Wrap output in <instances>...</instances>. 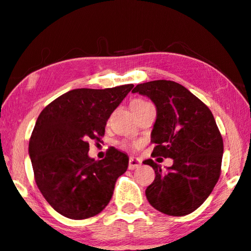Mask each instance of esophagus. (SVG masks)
Instances as JSON below:
<instances>
[{
	"instance_id": "obj_1",
	"label": "esophagus",
	"mask_w": 251,
	"mask_h": 251,
	"mask_svg": "<svg viewBox=\"0 0 251 251\" xmlns=\"http://www.w3.org/2000/svg\"><path fill=\"white\" fill-rule=\"evenodd\" d=\"M140 161L136 157H130L129 159V165H128V169L129 170H134V169H138L140 166Z\"/></svg>"
}]
</instances>
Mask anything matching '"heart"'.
I'll use <instances>...</instances> for the list:
<instances>
[{
	"mask_svg": "<svg viewBox=\"0 0 251 251\" xmlns=\"http://www.w3.org/2000/svg\"><path fill=\"white\" fill-rule=\"evenodd\" d=\"M140 103H148V101L143 100H134L132 104H140Z\"/></svg>",
	"mask_w": 251,
	"mask_h": 251,
	"instance_id": "heart-1",
	"label": "heart"
}]
</instances>
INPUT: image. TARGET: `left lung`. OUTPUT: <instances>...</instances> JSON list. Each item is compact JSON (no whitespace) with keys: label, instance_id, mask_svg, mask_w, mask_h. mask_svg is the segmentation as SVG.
Instances as JSON below:
<instances>
[{"label":"left lung","instance_id":"8db88e82","mask_svg":"<svg viewBox=\"0 0 251 251\" xmlns=\"http://www.w3.org/2000/svg\"><path fill=\"white\" fill-rule=\"evenodd\" d=\"M132 93L150 97L156 105L151 156L173 159L165 171L152 159L144 162L155 171L147 201L161 213L188 215L206 201L221 176L223 139L215 119L207 105L177 82L139 83Z\"/></svg>","mask_w":251,"mask_h":251}]
</instances>
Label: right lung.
Wrapping results in <instances>:
<instances>
[{
  "mask_svg": "<svg viewBox=\"0 0 251 251\" xmlns=\"http://www.w3.org/2000/svg\"><path fill=\"white\" fill-rule=\"evenodd\" d=\"M132 83L63 94L41 112L29 140L36 184L46 201L68 219L85 220L110 202L118 177L128 169L125 152L110 147L105 158L88 156L89 140L100 141L106 121Z\"/></svg>",
  "mask_w": 251,
  "mask_h": 251,
  "instance_id": "add662e5",
  "label": "right lung"
}]
</instances>
